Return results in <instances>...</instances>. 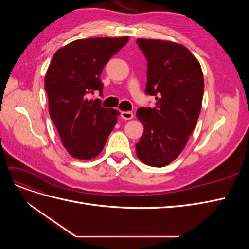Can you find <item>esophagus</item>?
Wrapping results in <instances>:
<instances>
[{"label": "esophagus", "instance_id": "1", "mask_svg": "<svg viewBox=\"0 0 249 249\" xmlns=\"http://www.w3.org/2000/svg\"><path fill=\"white\" fill-rule=\"evenodd\" d=\"M120 116H122L125 120H130V119L134 118V114L130 111H123L122 113H120Z\"/></svg>", "mask_w": 249, "mask_h": 249}]
</instances>
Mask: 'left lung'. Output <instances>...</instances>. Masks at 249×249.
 Here are the masks:
<instances>
[{"instance_id":"1","label":"left lung","mask_w":249,"mask_h":249,"mask_svg":"<svg viewBox=\"0 0 249 249\" xmlns=\"http://www.w3.org/2000/svg\"><path fill=\"white\" fill-rule=\"evenodd\" d=\"M147 60L146 94L155 108H140L137 118L144 132L136 144L139 160L153 167L166 166L185 148L201 109L203 83L198 60L177 42L138 38Z\"/></svg>"}]
</instances>
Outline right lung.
Instances as JSON below:
<instances>
[{
	"label": "right lung",
	"mask_w": 249,
	"mask_h": 249,
	"mask_svg": "<svg viewBox=\"0 0 249 249\" xmlns=\"http://www.w3.org/2000/svg\"><path fill=\"white\" fill-rule=\"evenodd\" d=\"M129 37L78 39L59 49L48 69L44 88L49 112L63 146L73 158L90 160L100 155L119 112L88 100L94 90L103 91L101 73Z\"/></svg>",
	"instance_id": "right-lung-1"
}]
</instances>
